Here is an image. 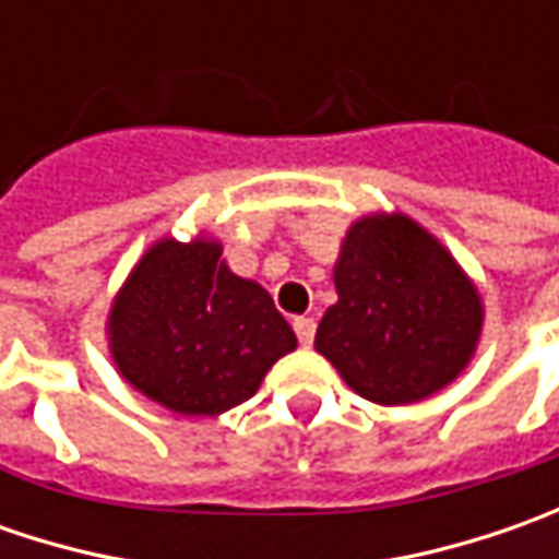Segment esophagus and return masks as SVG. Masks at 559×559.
Segmentation results:
<instances>
[{
    "label": "esophagus",
    "instance_id": "1",
    "mask_svg": "<svg viewBox=\"0 0 559 559\" xmlns=\"http://www.w3.org/2000/svg\"><path fill=\"white\" fill-rule=\"evenodd\" d=\"M295 335H298V342L301 345H311L313 335H317V320L313 317H295Z\"/></svg>",
    "mask_w": 559,
    "mask_h": 559
}]
</instances>
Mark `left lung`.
Listing matches in <instances>:
<instances>
[{
	"label": "left lung",
	"mask_w": 559,
	"mask_h": 559,
	"mask_svg": "<svg viewBox=\"0 0 559 559\" xmlns=\"http://www.w3.org/2000/svg\"><path fill=\"white\" fill-rule=\"evenodd\" d=\"M335 292L313 345L376 404H414L439 392L479 342L483 301L473 283L404 214L364 217L348 229Z\"/></svg>",
	"instance_id": "left-lung-1"
}]
</instances>
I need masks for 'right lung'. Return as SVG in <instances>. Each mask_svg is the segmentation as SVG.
Segmentation results:
<instances>
[{
  "label": "right lung",
  "mask_w": 559,
  "mask_h": 559,
  "mask_svg": "<svg viewBox=\"0 0 559 559\" xmlns=\"http://www.w3.org/2000/svg\"><path fill=\"white\" fill-rule=\"evenodd\" d=\"M108 333L123 379L186 417L248 401L298 345L267 292L229 273L221 246L204 239L148 248L115 298Z\"/></svg>",
  "instance_id": "right-lung-1"
}]
</instances>
